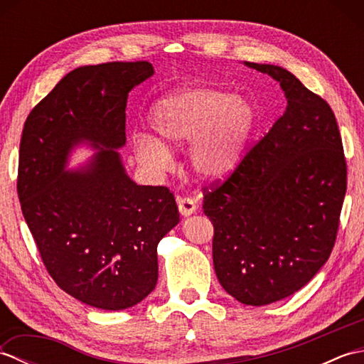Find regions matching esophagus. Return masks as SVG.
Instances as JSON below:
<instances>
[{
	"label": "esophagus",
	"mask_w": 364,
	"mask_h": 364,
	"mask_svg": "<svg viewBox=\"0 0 364 364\" xmlns=\"http://www.w3.org/2000/svg\"><path fill=\"white\" fill-rule=\"evenodd\" d=\"M176 203H178V210H180L183 215H191L197 210L196 200H192L191 197H181V196L176 197Z\"/></svg>",
	"instance_id": "esophagus-1"
}]
</instances>
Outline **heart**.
Wrapping results in <instances>:
<instances>
[{
  "label": "heart",
  "instance_id": "heart-1",
  "mask_svg": "<svg viewBox=\"0 0 364 364\" xmlns=\"http://www.w3.org/2000/svg\"><path fill=\"white\" fill-rule=\"evenodd\" d=\"M150 125L167 145L189 142L191 164L206 178L225 176L242 156L255 127V111L244 98L228 90L189 84L162 97L150 112ZM137 161L159 172L170 166L172 154L146 133L133 136Z\"/></svg>",
  "mask_w": 364,
  "mask_h": 364
}]
</instances>
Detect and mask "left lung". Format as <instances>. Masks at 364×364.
Listing matches in <instances>:
<instances>
[{"label":"left lung","instance_id":"obj_1","mask_svg":"<svg viewBox=\"0 0 364 364\" xmlns=\"http://www.w3.org/2000/svg\"><path fill=\"white\" fill-rule=\"evenodd\" d=\"M247 65L280 82L288 106L225 180L205 186L215 275L230 296L262 306L291 296L335 247L347 188L330 105L284 68Z\"/></svg>","mask_w":364,"mask_h":364}]
</instances>
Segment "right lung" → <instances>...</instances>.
Listing matches in <instances>:
<instances>
[{
    "instance_id": "1",
    "label": "right lung",
    "mask_w": 364,
    "mask_h": 364,
    "mask_svg": "<svg viewBox=\"0 0 364 364\" xmlns=\"http://www.w3.org/2000/svg\"><path fill=\"white\" fill-rule=\"evenodd\" d=\"M151 75L146 60L75 68L23 127L17 192L38 255L60 289L102 310L134 306L154 289L158 244L180 222L173 192L137 186L114 150L127 142L129 90ZM84 138L105 149L64 173Z\"/></svg>"
}]
</instances>
